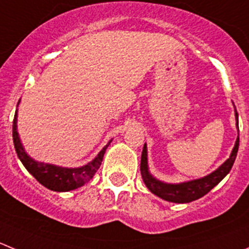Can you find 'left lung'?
<instances>
[{"mask_svg": "<svg viewBox=\"0 0 249 249\" xmlns=\"http://www.w3.org/2000/svg\"><path fill=\"white\" fill-rule=\"evenodd\" d=\"M236 116V126L238 128V113L235 108ZM238 145H240V137L237 136L235 146L232 149V153L230 155L226 161L212 172L208 176L202 177L198 179H192V181L182 182V183H165V182L159 181L155 177L151 176L148 169V151H146V145L144 144L143 151H142V160H141V174L144 183L148 187L149 191L155 196L160 197L161 199L167 200L171 203H189L193 200H197L202 198L203 196L212 191L225 176L230 172L232 167L233 162L236 160L238 151Z\"/></svg>", "mask_w": 249, "mask_h": 249, "instance_id": "obj_1", "label": "left lung"}]
</instances>
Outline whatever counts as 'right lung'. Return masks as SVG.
Listing matches in <instances>:
<instances>
[{
	"mask_svg": "<svg viewBox=\"0 0 249 249\" xmlns=\"http://www.w3.org/2000/svg\"><path fill=\"white\" fill-rule=\"evenodd\" d=\"M13 143L14 148H16V153L24 165L25 169L28 170L29 174H32L35 177L39 183L46 188L51 189L55 192H68L72 189L79 188L83 184L87 183L88 181H90L98 169L100 167L101 161H103L104 154H105L106 149L110 145L111 141L104 146L100 150V153L96 155L94 160L90 162H88L87 165L80 167H75V169H68V167H61L56 166V165L51 164H44V162L35 161L34 159L30 158L24 150L22 145V142L19 139V134L17 131V111L14 115L13 120Z\"/></svg>",
	"mask_w": 249,
	"mask_h": 249,
	"instance_id": "right-lung-1",
	"label": "right lung"
}]
</instances>
